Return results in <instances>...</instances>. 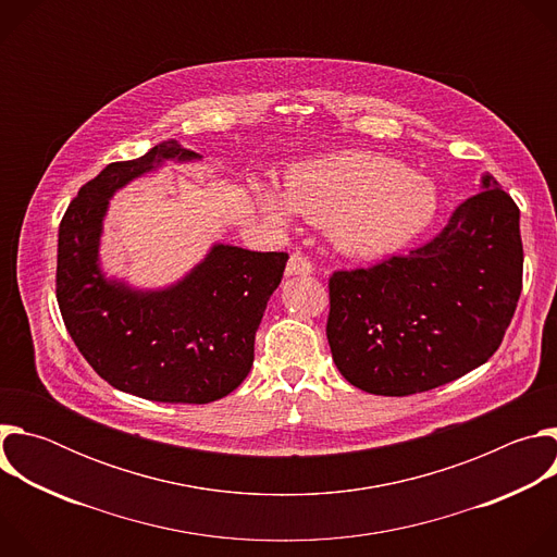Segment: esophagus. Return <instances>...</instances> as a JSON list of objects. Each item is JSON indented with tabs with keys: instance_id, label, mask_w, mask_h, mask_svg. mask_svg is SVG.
<instances>
[{
	"instance_id": "esophagus-1",
	"label": "esophagus",
	"mask_w": 557,
	"mask_h": 557,
	"mask_svg": "<svg viewBox=\"0 0 557 557\" xmlns=\"http://www.w3.org/2000/svg\"><path fill=\"white\" fill-rule=\"evenodd\" d=\"M312 273V264L308 258H304L301 253H293L288 258L286 264V277H297V275H310Z\"/></svg>"
}]
</instances>
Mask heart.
Instances as JSON below:
<instances>
[{
  "instance_id": "1",
  "label": "heart",
  "mask_w": 557,
  "mask_h": 557,
  "mask_svg": "<svg viewBox=\"0 0 557 557\" xmlns=\"http://www.w3.org/2000/svg\"><path fill=\"white\" fill-rule=\"evenodd\" d=\"M260 213L290 224L299 213L329 226L333 245L352 258L399 253L421 237L438 213L436 185L376 151H337L293 165L282 191L253 181Z\"/></svg>"
}]
</instances>
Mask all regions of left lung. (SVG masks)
<instances>
[{
  "mask_svg": "<svg viewBox=\"0 0 557 557\" xmlns=\"http://www.w3.org/2000/svg\"><path fill=\"white\" fill-rule=\"evenodd\" d=\"M326 337L355 387L408 396L483 366L522 290L520 209L492 174L406 258L331 277Z\"/></svg>",
  "mask_w": 557,
  "mask_h": 557,
  "instance_id": "1",
  "label": "left lung"
}]
</instances>
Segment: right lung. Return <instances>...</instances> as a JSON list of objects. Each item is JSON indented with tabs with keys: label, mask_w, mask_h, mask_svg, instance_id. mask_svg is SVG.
Segmentation results:
<instances>
[{
	"label": "right lung",
	"mask_w": 557,
	"mask_h": 557,
	"mask_svg": "<svg viewBox=\"0 0 557 557\" xmlns=\"http://www.w3.org/2000/svg\"><path fill=\"white\" fill-rule=\"evenodd\" d=\"M200 161L172 138L112 163L78 189L59 226L57 301L72 342L110 385L158 404H211L247 379L288 260L213 243L189 273L161 288L103 271L101 235L114 194L168 163Z\"/></svg>",
	"instance_id": "1"
}]
</instances>
